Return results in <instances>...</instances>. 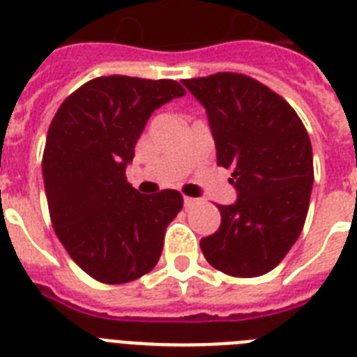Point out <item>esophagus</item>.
<instances>
[{
  "label": "esophagus",
  "mask_w": 357,
  "mask_h": 357,
  "mask_svg": "<svg viewBox=\"0 0 357 357\" xmlns=\"http://www.w3.org/2000/svg\"><path fill=\"white\" fill-rule=\"evenodd\" d=\"M198 202H200L198 198H189V196H185L183 204H185V207H195Z\"/></svg>",
  "instance_id": "34e87169"
}]
</instances>
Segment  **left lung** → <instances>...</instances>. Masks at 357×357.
<instances>
[{"label": "left lung", "mask_w": 357, "mask_h": 357, "mask_svg": "<svg viewBox=\"0 0 357 357\" xmlns=\"http://www.w3.org/2000/svg\"><path fill=\"white\" fill-rule=\"evenodd\" d=\"M206 107L217 162L231 170L237 202L218 206L220 228L200 241L217 271L237 278L271 272L304 228L313 151L304 123L282 96L244 74L183 79Z\"/></svg>", "instance_id": "1"}]
</instances>
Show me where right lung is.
Wrapping results in <instances>:
<instances>
[{
    "instance_id": "add662e5",
    "label": "right lung",
    "mask_w": 357,
    "mask_h": 357,
    "mask_svg": "<svg viewBox=\"0 0 357 357\" xmlns=\"http://www.w3.org/2000/svg\"><path fill=\"white\" fill-rule=\"evenodd\" d=\"M181 96L178 81L107 75L72 92L53 116L42 157L50 217L70 257L98 282H133L161 257L183 196L140 195L126 167L151 113Z\"/></svg>"
}]
</instances>
